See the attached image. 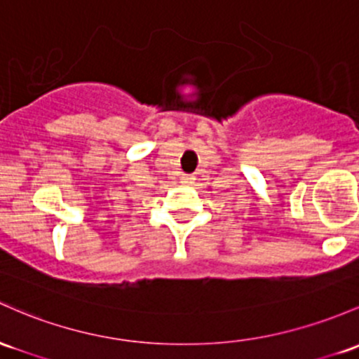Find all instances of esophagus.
<instances>
[{
	"instance_id": "34e87169",
	"label": "esophagus",
	"mask_w": 359,
	"mask_h": 359,
	"mask_svg": "<svg viewBox=\"0 0 359 359\" xmlns=\"http://www.w3.org/2000/svg\"><path fill=\"white\" fill-rule=\"evenodd\" d=\"M180 182L186 184V186H189V184L194 182V177H192V175H182V177H180Z\"/></svg>"
}]
</instances>
